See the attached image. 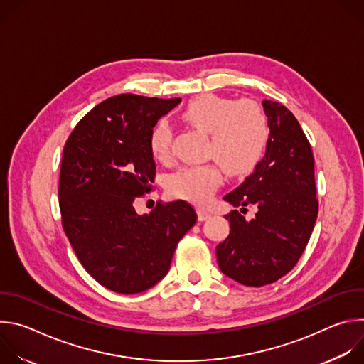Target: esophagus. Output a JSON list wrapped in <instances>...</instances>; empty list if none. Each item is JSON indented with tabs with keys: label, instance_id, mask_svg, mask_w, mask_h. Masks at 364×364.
<instances>
[{
	"label": "esophagus",
	"instance_id": "1",
	"mask_svg": "<svg viewBox=\"0 0 364 364\" xmlns=\"http://www.w3.org/2000/svg\"><path fill=\"white\" fill-rule=\"evenodd\" d=\"M197 218H198L200 222H204V220H207V219H210V213L203 210V209H198V210H197Z\"/></svg>",
	"mask_w": 364,
	"mask_h": 364
}]
</instances>
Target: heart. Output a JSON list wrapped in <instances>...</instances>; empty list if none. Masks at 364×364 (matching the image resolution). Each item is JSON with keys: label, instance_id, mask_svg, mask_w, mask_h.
<instances>
[{"label": "heart", "instance_id": "heart-1", "mask_svg": "<svg viewBox=\"0 0 364 364\" xmlns=\"http://www.w3.org/2000/svg\"><path fill=\"white\" fill-rule=\"evenodd\" d=\"M181 117L191 127L210 135L207 155L228 176H247L262 161L269 141V124L262 107L255 100L204 93L187 103ZM171 141L168 124L163 119L155 122L148 139L152 157L168 160ZM219 164L181 167L168 178L170 194L196 203L207 201L223 180Z\"/></svg>", "mask_w": 364, "mask_h": 364}]
</instances>
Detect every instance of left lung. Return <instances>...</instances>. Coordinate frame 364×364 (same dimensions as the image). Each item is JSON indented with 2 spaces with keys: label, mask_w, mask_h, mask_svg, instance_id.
<instances>
[{
  "label": "left lung",
  "mask_w": 364,
  "mask_h": 364,
  "mask_svg": "<svg viewBox=\"0 0 364 364\" xmlns=\"http://www.w3.org/2000/svg\"><path fill=\"white\" fill-rule=\"evenodd\" d=\"M269 124L265 157L226 194L233 207L256 209L246 220L237 210L225 218L229 236L216 246L220 271L246 287H264L287 275L313 233L318 201L311 145L296 118L282 103L262 100Z\"/></svg>",
  "instance_id": "left-lung-1"
}]
</instances>
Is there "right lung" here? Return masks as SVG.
I'll use <instances>...</instances> for the list:
<instances>
[{
  "mask_svg": "<svg viewBox=\"0 0 364 364\" xmlns=\"http://www.w3.org/2000/svg\"><path fill=\"white\" fill-rule=\"evenodd\" d=\"M181 102L132 93L108 97L76 125L63 148L59 204L65 233L83 268L118 294H138L168 272L197 215L184 201L159 203L139 216L155 161L149 132Z\"/></svg>",
  "mask_w": 364,
  "mask_h": 364,
  "instance_id": "add662e5",
  "label": "right lung"
}]
</instances>
